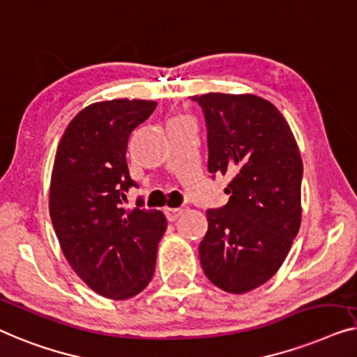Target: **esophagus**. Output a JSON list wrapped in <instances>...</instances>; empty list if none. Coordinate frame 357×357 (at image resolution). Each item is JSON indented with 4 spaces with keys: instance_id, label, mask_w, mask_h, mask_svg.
Here are the masks:
<instances>
[{
    "instance_id": "obj_1",
    "label": "esophagus",
    "mask_w": 357,
    "mask_h": 357,
    "mask_svg": "<svg viewBox=\"0 0 357 357\" xmlns=\"http://www.w3.org/2000/svg\"><path fill=\"white\" fill-rule=\"evenodd\" d=\"M165 215H167L168 222H174L181 213H183V208H169V207H165L163 208Z\"/></svg>"
}]
</instances>
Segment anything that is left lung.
<instances>
[{"mask_svg":"<svg viewBox=\"0 0 357 357\" xmlns=\"http://www.w3.org/2000/svg\"><path fill=\"white\" fill-rule=\"evenodd\" d=\"M207 126L208 173L231 178L227 205L207 210L199 244L202 270L215 286L241 294L277 273L301 225V160L277 108L255 95L190 97Z\"/></svg>","mask_w":357,"mask_h":357,"instance_id":"obj_1","label":"left lung"}]
</instances>
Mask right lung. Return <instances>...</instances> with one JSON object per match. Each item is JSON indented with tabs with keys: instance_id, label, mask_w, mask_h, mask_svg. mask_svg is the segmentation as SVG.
Segmentation results:
<instances>
[{
	"instance_id": "1",
	"label": "right lung",
	"mask_w": 357,
	"mask_h": 357,
	"mask_svg": "<svg viewBox=\"0 0 357 357\" xmlns=\"http://www.w3.org/2000/svg\"><path fill=\"white\" fill-rule=\"evenodd\" d=\"M157 103L108 100L84 108L59 140L50 184L52 217L64 257L95 293L129 299L150 283L167 229L160 210L124 207L139 184L128 168L132 130Z\"/></svg>"
}]
</instances>
